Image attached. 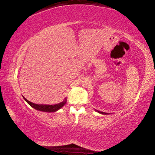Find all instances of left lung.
<instances>
[{
  "mask_svg": "<svg viewBox=\"0 0 155 155\" xmlns=\"http://www.w3.org/2000/svg\"><path fill=\"white\" fill-rule=\"evenodd\" d=\"M96 112H99V113L101 114H109L108 113H107V112H101V111H99V110H95Z\"/></svg>",
  "mask_w": 155,
  "mask_h": 155,
  "instance_id": "8db88e82",
  "label": "left lung"
}]
</instances>
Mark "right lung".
Segmentation results:
<instances>
[{"mask_svg": "<svg viewBox=\"0 0 155 155\" xmlns=\"http://www.w3.org/2000/svg\"><path fill=\"white\" fill-rule=\"evenodd\" d=\"M24 100L31 107L34 108V109L39 110V111H42V112H56L58 111V110H59L61 108H62L67 103V97L64 98V100L62 101L59 103V104H55V105H44V104H34L30 101H28V100H26V98L22 96Z\"/></svg>", "mask_w": 155, "mask_h": 155, "instance_id": "right-lung-1", "label": "right lung"}]
</instances>
